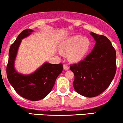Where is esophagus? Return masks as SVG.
<instances>
[{"label":"esophagus","mask_w":123,"mask_h":123,"mask_svg":"<svg viewBox=\"0 0 123 123\" xmlns=\"http://www.w3.org/2000/svg\"><path fill=\"white\" fill-rule=\"evenodd\" d=\"M63 67H64V69H65V70H68V69H69V66L67 65V64H64V65H63Z\"/></svg>","instance_id":"obj_1"}]
</instances>
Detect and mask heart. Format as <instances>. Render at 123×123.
I'll return each instance as SVG.
<instances>
[{"instance_id": "b5f03b06", "label": "heart", "mask_w": 123, "mask_h": 123, "mask_svg": "<svg viewBox=\"0 0 123 123\" xmlns=\"http://www.w3.org/2000/svg\"><path fill=\"white\" fill-rule=\"evenodd\" d=\"M91 46V41L88 38L76 35L65 39L61 45V50L63 53L69 52V60L78 62L86 55Z\"/></svg>"}]
</instances>
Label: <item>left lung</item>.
Masks as SVG:
<instances>
[{
	"label": "left lung",
	"mask_w": 123,
	"mask_h": 123,
	"mask_svg": "<svg viewBox=\"0 0 123 123\" xmlns=\"http://www.w3.org/2000/svg\"><path fill=\"white\" fill-rule=\"evenodd\" d=\"M90 34L96 41L90 54L77 64L70 65L74 74L73 86L80 95L98 96L109 86L116 72V52L110 41L103 35Z\"/></svg>",
	"instance_id": "1"
}]
</instances>
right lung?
Wrapping results in <instances>:
<instances>
[{"label":"right lung","mask_w":123,"mask_h":123,"mask_svg":"<svg viewBox=\"0 0 123 123\" xmlns=\"http://www.w3.org/2000/svg\"><path fill=\"white\" fill-rule=\"evenodd\" d=\"M32 32V29L23 31L11 45L6 74L10 84L19 95L31 101H38L51 92L56 78L62 71L63 65L62 64L45 63L34 73L28 75L20 74L15 71L14 61L21 39L29 35Z\"/></svg>","instance_id":"1"}]
</instances>
